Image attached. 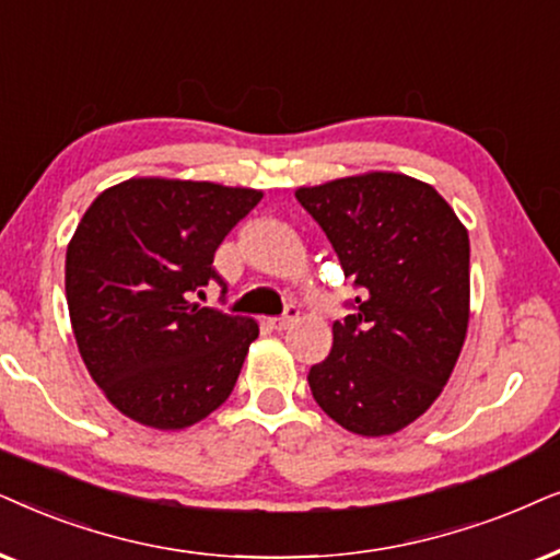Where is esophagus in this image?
I'll return each mask as SVG.
<instances>
[{"mask_svg":"<svg viewBox=\"0 0 560 560\" xmlns=\"http://www.w3.org/2000/svg\"><path fill=\"white\" fill-rule=\"evenodd\" d=\"M296 317H300V312H296L294 304H289L287 312H284V317H273V319H268V323H271L273 330H287L289 325L296 323Z\"/></svg>","mask_w":560,"mask_h":560,"instance_id":"34e87169","label":"esophagus"}]
</instances>
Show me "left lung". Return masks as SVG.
Segmentation results:
<instances>
[{"instance_id": "8db88e82", "label": "left lung", "mask_w": 560, "mask_h": 560, "mask_svg": "<svg viewBox=\"0 0 560 560\" xmlns=\"http://www.w3.org/2000/svg\"><path fill=\"white\" fill-rule=\"evenodd\" d=\"M355 279V312L310 369L312 397L340 428L394 435L441 397L471 315L468 230L430 184L366 171L294 191Z\"/></svg>"}]
</instances>
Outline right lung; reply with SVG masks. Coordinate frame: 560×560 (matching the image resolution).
I'll list each match as a JSON object with an SVG mask.
<instances>
[{
  "mask_svg": "<svg viewBox=\"0 0 560 560\" xmlns=\"http://www.w3.org/2000/svg\"><path fill=\"white\" fill-rule=\"evenodd\" d=\"M260 199L245 186L136 176L79 220L66 248L71 330L89 376L132 422L191 428L233 392L258 323L189 296L225 287L214 250Z\"/></svg>",
  "mask_w": 560,
  "mask_h": 560,
  "instance_id": "1",
  "label": "right lung"
}]
</instances>
